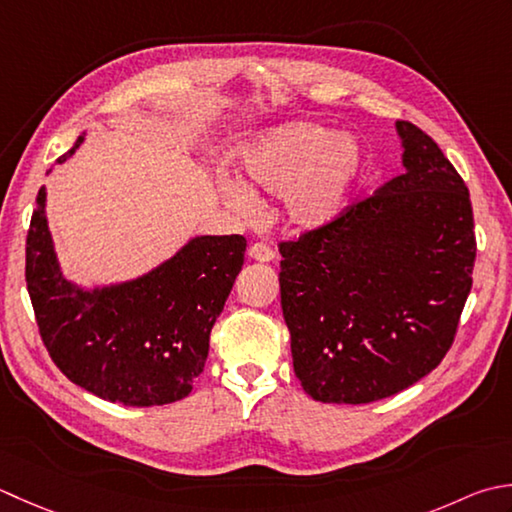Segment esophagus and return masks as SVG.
<instances>
[{
	"mask_svg": "<svg viewBox=\"0 0 512 512\" xmlns=\"http://www.w3.org/2000/svg\"><path fill=\"white\" fill-rule=\"evenodd\" d=\"M248 257L255 259V262H273L275 259V250L270 248L264 242H257L248 248Z\"/></svg>",
	"mask_w": 512,
	"mask_h": 512,
	"instance_id": "esophagus-1",
	"label": "esophagus"
}]
</instances>
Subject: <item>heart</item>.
I'll return each instance as SVG.
<instances>
[{"label": "heart", "instance_id": "obj_1", "mask_svg": "<svg viewBox=\"0 0 512 512\" xmlns=\"http://www.w3.org/2000/svg\"><path fill=\"white\" fill-rule=\"evenodd\" d=\"M250 182L282 193L284 217L299 230L322 228L342 213L348 190L359 173V153L330 128L297 122L273 130L246 150ZM219 190L239 215H253L257 197L242 179L224 175Z\"/></svg>", "mask_w": 512, "mask_h": 512}]
</instances>
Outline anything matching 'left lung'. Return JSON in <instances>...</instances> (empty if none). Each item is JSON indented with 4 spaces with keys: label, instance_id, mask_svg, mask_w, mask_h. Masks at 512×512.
<instances>
[{
    "label": "left lung",
    "instance_id": "1",
    "mask_svg": "<svg viewBox=\"0 0 512 512\" xmlns=\"http://www.w3.org/2000/svg\"><path fill=\"white\" fill-rule=\"evenodd\" d=\"M404 173L279 242L295 375L324 404H370L435 370L473 286L468 186L433 137L397 122Z\"/></svg>",
    "mask_w": 512,
    "mask_h": 512
}]
</instances>
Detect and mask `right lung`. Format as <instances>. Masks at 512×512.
<instances>
[{
  "mask_svg": "<svg viewBox=\"0 0 512 512\" xmlns=\"http://www.w3.org/2000/svg\"><path fill=\"white\" fill-rule=\"evenodd\" d=\"M82 142L77 137L57 164ZM44 204L39 188L26 237V286L55 366L113 404L144 408L184 399L204 370L210 330L242 270L246 239L195 237L144 277L82 290L59 270Z\"/></svg>",
  "mask_w": 512,
  "mask_h": 512,
  "instance_id": "obj_1",
  "label": "right lung"
}]
</instances>
